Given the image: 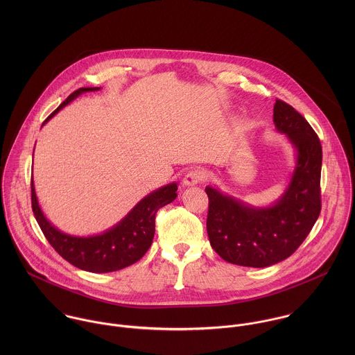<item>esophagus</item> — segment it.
I'll list each match as a JSON object with an SVG mask.
<instances>
[{
  "label": "esophagus",
  "instance_id": "esophagus-1",
  "mask_svg": "<svg viewBox=\"0 0 355 355\" xmlns=\"http://www.w3.org/2000/svg\"><path fill=\"white\" fill-rule=\"evenodd\" d=\"M206 180V175H205V172H203V169H200V168H194V169H191V171H189L187 173H186V176H184V179H183V184L184 186H198V184H201L202 182Z\"/></svg>",
  "mask_w": 355,
  "mask_h": 355
}]
</instances>
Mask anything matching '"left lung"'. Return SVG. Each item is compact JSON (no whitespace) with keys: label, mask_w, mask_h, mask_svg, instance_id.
Here are the masks:
<instances>
[{"label":"left lung","mask_w":355,"mask_h":355,"mask_svg":"<svg viewBox=\"0 0 355 355\" xmlns=\"http://www.w3.org/2000/svg\"><path fill=\"white\" fill-rule=\"evenodd\" d=\"M273 123L297 152L290 184L277 202L254 207L217 189H205L210 245L235 265L265 268L288 258L302 245L321 211L322 149L317 134L301 113L282 100L275 103Z\"/></svg>","instance_id":"8db88e82"}]
</instances>
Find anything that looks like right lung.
I'll return each instance as SVG.
<instances>
[{"label":"right lung","instance_id":"1","mask_svg":"<svg viewBox=\"0 0 355 355\" xmlns=\"http://www.w3.org/2000/svg\"><path fill=\"white\" fill-rule=\"evenodd\" d=\"M101 87H82L62 102L45 123L67 103L83 93L97 92ZM178 184L171 183L146 196L142 201L114 227L94 236H72L58 231L42 213L31 179V205L34 216L51 243V248L73 266L93 272L106 273L123 269L139 261L152 246L155 231V214L158 209L172 202L178 194Z\"/></svg>","mask_w":355,"mask_h":355}]
</instances>
